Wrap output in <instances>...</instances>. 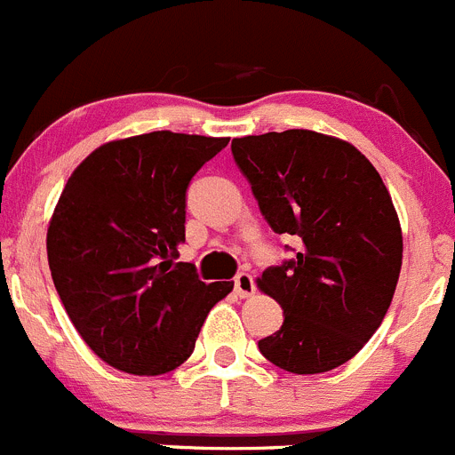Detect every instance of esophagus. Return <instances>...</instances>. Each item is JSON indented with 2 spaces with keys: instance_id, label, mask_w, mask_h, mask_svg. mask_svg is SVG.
<instances>
[{
  "instance_id": "esophagus-1",
  "label": "esophagus",
  "mask_w": 455,
  "mask_h": 455,
  "mask_svg": "<svg viewBox=\"0 0 455 455\" xmlns=\"http://www.w3.org/2000/svg\"><path fill=\"white\" fill-rule=\"evenodd\" d=\"M235 292L239 297H252L254 295V279L252 275H248V272H239V275L235 276Z\"/></svg>"
}]
</instances>
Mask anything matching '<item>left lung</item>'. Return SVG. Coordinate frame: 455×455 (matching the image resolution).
I'll list each match as a JSON object with an SVG mask.
<instances>
[{"label":"left lung","mask_w":455,"mask_h":455,"mask_svg":"<svg viewBox=\"0 0 455 455\" xmlns=\"http://www.w3.org/2000/svg\"><path fill=\"white\" fill-rule=\"evenodd\" d=\"M232 156L272 232L299 243L259 279L283 308L259 350L297 375L337 369L378 331L395 292L402 232L391 194L353 145L306 129L235 138Z\"/></svg>","instance_id":"obj_1"}]
</instances>
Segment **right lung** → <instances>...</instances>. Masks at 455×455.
Segmentation results:
<instances>
[{"mask_svg":"<svg viewBox=\"0 0 455 455\" xmlns=\"http://www.w3.org/2000/svg\"><path fill=\"white\" fill-rule=\"evenodd\" d=\"M228 142L142 133L98 147L68 179L46 235L51 276L76 331L114 369L174 371L235 285L176 263L189 183Z\"/></svg>","mask_w":455,"mask_h":455,"instance_id":"add662e5","label":"right lung"}]
</instances>
